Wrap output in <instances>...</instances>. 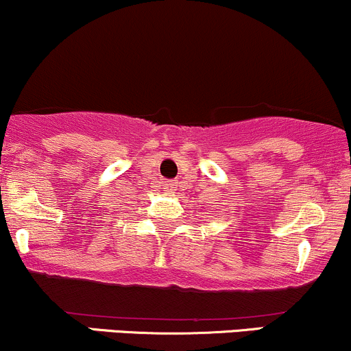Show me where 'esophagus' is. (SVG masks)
Returning a JSON list of instances; mask_svg holds the SVG:
<instances>
[{
    "instance_id": "obj_1",
    "label": "esophagus",
    "mask_w": 351,
    "mask_h": 351,
    "mask_svg": "<svg viewBox=\"0 0 351 351\" xmlns=\"http://www.w3.org/2000/svg\"><path fill=\"white\" fill-rule=\"evenodd\" d=\"M164 189L167 192H172L176 189V182H172V180H167V182L164 184Z\"/></svg>"
}]
</instances>
